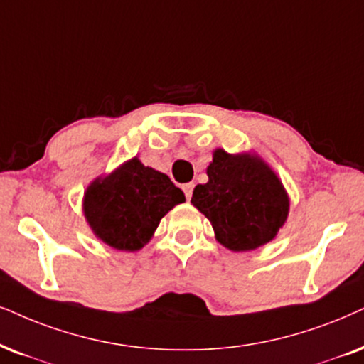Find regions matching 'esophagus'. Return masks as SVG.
I'll list each match as a JSON object with an SVG mask.
<instances>
[{
    "instance_id": "1",
    "label": "esophagus",
    "mask_w": 364,
    "mask_h": 364,
    "mask_svg": "<svg viewBox=\"0 0 364 364\" xmlns=\"http://www.w3.org/2000/svg\"><path fill=\"white\" fill-rule=\"evenodd\" d=\"M193 188H195V185H193V183H186V185L183 186V191H185V195H186V200H191V195H193Z\"/></svg>"
}]
</instances>
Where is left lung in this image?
<instances>
[{
    "label": "left lung",
    "instance_id": "obj_1",
    "mask_svg": "<svg viewBox=\"0 0 364 364\" xmlns=\"http://www.w3.org/2000/svg\"><path fill=\"white\" fill-rule=\"evenodd\" d=\"M196 185L191 205L210 220L215 238L232 252H250L277 237L287 222L291 198L259 154H230L218 148Z\"/></svg>",
    "mask_w": 364,
    "mask_h": 364
}]
</instances>
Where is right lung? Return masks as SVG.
Listing matches in <instances>:
<instances>
[{
  "label": "right lung",
  "instance_id": "obj_1",
  "mask_svg": "<svg viewBox=\"0 0 364 364\" xmlns=\"http://www.w3.org/2000/svg\"><path fill=\"white\" fill-rule=\"evenodd\" d=\"M186 198L164 173L141 159L124 161L87 186L82 210L95 237L122 252H136L153 238L164 215Z\"/></svg>",
  "mask_w": 364,
  "mask_h": 364
}]
</instances>
